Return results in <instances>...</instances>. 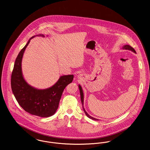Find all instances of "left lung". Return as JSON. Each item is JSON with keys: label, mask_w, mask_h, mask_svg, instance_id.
<instances>
[{"label": "left lung", "mask_w": 150, "mask_h": 150, "mask_svg": "<svg viewBox=\"0 0 150 150\" xmlns=\"http://www.w3.org/2000/svg\"><path fill=\"white\" fill-rule=\"evenodd\" d=\"M123 49H125V50H130L132 52H133L134 53H136V52L135 51V50L132 47H131L130 45H125L123 46L122 47ZM78 87H79V91H80V95H81V103H82V107H83V111L85 112V114L86 115V116L90 119H92V120H98V119H96V118H95V117H91L87 112L85 110V108L83 107V102H84V96H83V90H82V87L81 86V85H78Z\"/></svg>", "instance_id": "left-lung-1"}]
</instances>
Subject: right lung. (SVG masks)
<instances>
[{
	"label": "right lung",
	"mask_w": 150,
	"mask_h": 150,
	"mask_svg": "<svg viewBox=\"0 0 150 150\" xmlns=\"http://www.w3.org/2000/svg\"><path fill=\"white\" fill-rule=\"evenodd\" d=\"M35 36L45 37L41 34L33 36L20 51L12 73L11 87L18 103L25 110L39 117H49L57 110L63 92L67 85L72 83L74 76H62L52 87L41 90L33 87L26 82L22 71V60L30 40Z\"/></svg>",
	"instance_id": "obj_1"
}]
</instances>
